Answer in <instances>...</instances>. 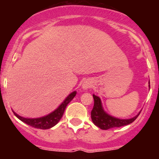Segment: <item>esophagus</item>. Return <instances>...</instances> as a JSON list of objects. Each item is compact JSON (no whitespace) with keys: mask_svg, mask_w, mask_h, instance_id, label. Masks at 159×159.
<instances>
[{"mask_svg":"<svg viewBox=\"0 0 159 159\" xmlns=\"http://www.w3.org/2000/svg\"><path fill=\"white\" fill-rule=\"evenodd\" d=\"M92 82L90 81L89 80H84V82L83 83V84H82V88H83V90H86V89H89V88L92 87Z\"/></svg>","mask_w":159,"mask_h":159,"instance_id":"1","label":"esophagus"}]
</instances>
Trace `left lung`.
<instances>
[{
    "mask_svg": "<svg viewBox=\"0 0 159 159\" xmlns=\"http://www.w3.org/2000/svg\"><path fill=\"white\" fill-rule=\"evenodd\" d=\"M148 86L150 88V83L148 82ZM94 99V105L92 111H91V118L94 125L102 130H107L113 128H119V127L128 125L134 121L135 119L140 114L139 112L136 116L129 119H120L117 117H113L104 111L102 105L101 100L99 97L93 94Z\"/></svg>",
    "mask_w": 159,
    "mask_h": 159,
    "instance_id": "obj_1",
    "label": "left lung"
}]
</instances>
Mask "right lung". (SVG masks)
Wrapping results in <instances>:
<instances>
[{
    "mask_svg": "<svg viewBox=\"0 0 159 159\" xmlns=\"http://www.w3.org/2000/svg\"><path fill=\"white\" fill-rule=\"evenodd\" d=\"M76 94V91H73L71 93L69 94L67 97H66L65 100H63L62 103L56 108L55 111L51 112L50 114H47V115L43 116L41 117H37V118H26V117H23L21 116L18 115V114L13 111L15 115L18 117L19 120L27 125H30V126L33 127L35 128H39V129H49V128H52L55 125H57L58 122L62 118L63 113L65 111L66 107L68 105V103L74 98V97Z\"/></svg>",
    "mask_w": 159,
    "mask_h": 159,
    "instance_id": "right-lung-1",
    "label": "right lung"
}]
</instances>
